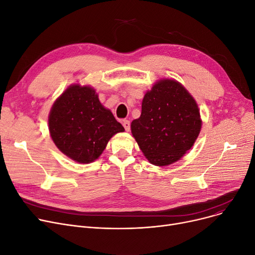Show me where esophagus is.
Returning <instances> with one entry per match:
<instances>
[{"label": "esophagus", "instance_id": "esophagus-1", "mask_svg": "<svg viewBox=\"0 0 255 255\" xmlns=\"http://www.w3.org/2000/svg\"><path fill=\"white\" fill-rule=\"evenodd\" d=\"M122 124H123V126H124V128H125V130L128 132V131H130V122L128 120H124L123 122H122Z\"/></svg>", "mask_w": 255, "mask_h": 255}]
</instances>
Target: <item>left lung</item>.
<instances>
[{
	"label": "left lung",
	"mask_w": 255,
	"mask_h": 255,
	"mask_svg": "<svg viewBox=\"0 0 255 255\" xmlns=\"http://www.w3.org/2000/svg\"><path fill=\"white\" fill-rule=\"evenodd\" d=\"M202 128L196 101L175 79H160L144 94L131 132L149 161L166 166L190 150Z\"/></svg>",
	"instance_id": "left-lung-1"
}]
</instances>
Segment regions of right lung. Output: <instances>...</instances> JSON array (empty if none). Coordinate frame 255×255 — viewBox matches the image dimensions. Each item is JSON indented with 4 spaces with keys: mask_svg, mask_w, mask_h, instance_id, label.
I'll use <instances>...</instances> for the list:
<instances>
[{
    "mask_svg": "<svg viewBox=\"0 0 255 255\" xmlns=\"http://www.w3.org/2000/svg\"><path fill=\"white\" fill-rule=\"evenodd\" d=\"M52 141L67 157L91 163L102 154L109 140L124 127L100 103L89 86L71 85L53 103L48 116Z\"/></svg>",
    "mask_w": 255,
    "mask_h": 255,
    "instance_id": "obj_1",
    "label": "right lung"
}]
</instances>
